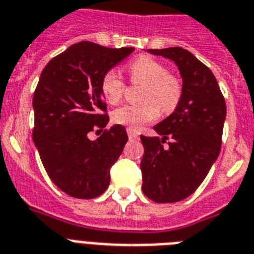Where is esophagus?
<instances>
[{
  "mask_svg": "<svg viewBox=\"0 0 254 254\" xmlns=\"http://www.w3.org/2000/svg\"><path fill=\"white\" fill-rule=\"evenodd\" d=\"M127 135H129V138H130V139H137V138L139 137L137 133V130H134L133 127H127Z\"/></svg>",
  "mask_w": 254,
  "mask_h": 254,
  "instance_id": "1",
  "label": "esophagus"
}]
</instances>
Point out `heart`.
Returning <instances> with one entry per match:
<instances>
[{"label":"heart","mask_w":254,"mask_h":254,"mask_svg":"<svg viewBox=\"0 0 254 254\" xmlns=\"http://www.w3.org/2000/svg\"><path fill=\"white\" fill-rule=\"evenodd\" d=\"M129 73L134 82L143 83L141 104H127L113 112V121L120 125L138 129L152 123L162 112L174 111L180 102L181 82L158 60L141 56L129 64ZM124 82L115 70L107 71L102 78V92L109 104H116L124 94Z\"/></svg>","instance_id":"1"}]
</instances>
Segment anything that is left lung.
<instances>
[{"label": "left lung", "instance_id": "8db88e82", "mask_svg": "<svg viewBox=\"0 0 254 254\" xmlns=\"http://www.w3.org/2000/svg\"><path fill=\"white\" fill-rule=\"evenodd\" d=\"M147 52L174 61L183 79L179 104L154 127L158 137L141 135L142 190L151 201L171 203L194 193L218 159L226 103L211 70L189 51L175 47Z\"/></svg>", "mask_w": 254, "mask_h": 254}]
</instances>
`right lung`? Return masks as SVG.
Wrapping results in <instances>:
<instances>
[{
	"label": "right lung",
	"instance_id": "1",
	"mask_svg": "<svg viewBox=\"0 0 254 254\" xmlns=\"http://www.w3.org/2000/svg\"><path fill=\"white\" fill-rule=\"evenodd\" d=\"M133 51L80 41L41 71L32 99V139L51 180L70 197L96 198L108 188L111 167L127 142V130L116 124L94 141L88 133L109 121L102 113L107 111L103 75Z\"/></svg>",
	"mask_w": 254,
	"mask_h": 254
}]
</instances>
